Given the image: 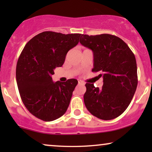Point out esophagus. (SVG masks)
<instances>
[{
    "mask_svg": "<svg viewBox=\"0 0 152 152\" xmlns=\"http://www.w3.org/2000/svg\"><path fill=\"white\" fill-rule=\"evenodd\" d=\"M78 84H80V85H84V84H84V82H83L82 81H79Z\"/></svg>",
    "mask_w": 152,
    "mask_h": 152,
    "instance_id": "34e87169",
    "label": "esophagus"
}]
</instances>
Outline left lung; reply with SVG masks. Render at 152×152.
Returning <instances> with one entry per match:
<instances>
[{"mask_svg": "<svg viewBox=\"0 0 152 152\" xmlns=\"http://www.w3.org/2000/svg\"><path fill=\"white\" fill-rule=\"evenodd\" d=\"M80 42L92 50V71L99 72L104 83L100 89L86 83L85 106L99 119H114L125 111L136 92L138 75L134 54L124 41L109 34H82Z\"/></svg>", "mask_w": 152, "mask_h": 152, "instance_id": "8db88e82", "label": "left lung"}]
</instances>
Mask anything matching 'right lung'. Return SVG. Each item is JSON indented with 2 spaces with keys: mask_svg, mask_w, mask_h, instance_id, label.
Wrapping results in <instances>:
<instances>
[{
  "mask_svg": "<svg viewBox=\"0 0 152 152\" xmlns=\"http://www.w3.org/2000/svg\"><path fill=\"white\" fill-rule=\"evenodd\" d=\"M80 36L45 31L29 41L20 53L16 69L18 91L26 109L39 119L53 121L67 111L77 80L55 83L51 76Z\"/></svg>",
  "mask_w": 152,
  "mask_h": 152,
  "instance_id": "1",
  "label": "right lung"
}]
</instances>
